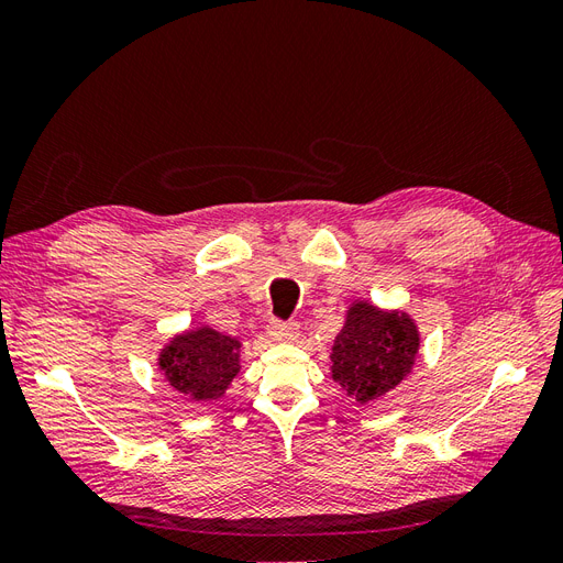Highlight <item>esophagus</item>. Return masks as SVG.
Segmentation results:
<instances>
[{
    "instance_id": "obj_1",
    "label": "esophagus",
    "mask_w": 563,
    "mask_h": 563,
    "mask_svg": "<svg viewBox=\"0 0 563 563\" xmlns=\"http://www.w3.org/2000/svg\"><path fill=\"white\" fill-rule=\"evenodd\" d=\"M267 333L277 340V343H291V340L298 338V323L294 321H279V319H272Z\"/></svg>"
}]
</instances>
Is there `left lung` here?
Instances as JSON below:
<instances>
[{
    "label": "left lung",
    "instance_id": "left-lung-1",
    "mask_svg": "<svg viewBox=\"0 0 563 563\" xmlns=\"http://www.w3.org/2000/svg\"><path fill=\"white\" fill-rule=\"evenodd\" d=\"M418 350L420 333L411 314L354 300L331 350V378L366 406L389 395L413 371Z\"/></svg>",
    "mask_w": 563,
    "mask_h": 563
}]
</instances>
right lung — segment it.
<instances>
[{
	"instance_id": "add662e5",
	"label": "right lung",
	"mask_w": 563,
	"mask_h": 563,
	"mask_svg": "<svg viewBox=\"0 0 563 563\" xmlns=\"http://www.w3.org/2000/svg\"><path fill=\"white\" fill-rule=\"evenodd\" d=\"M236 338L211 327H197L174 335L159 352V371L180 395L195 401L225 397V389L240 373Z\"/></svg>"
}]
</instances>
